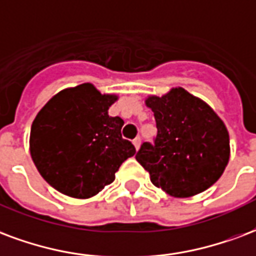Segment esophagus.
<instances>
[{
  "label": "esophagus",
  "instance_id": "esophagus-1",
  "mask_svg": "<svg viewBox=\"0 0 256 256\" xmlns=\"http://www.w3.org/2000/svg\"><path fill=\"white\" fill-rule=\"evenodd\" d=\"M133 145L134 148H136V150H138V149H140V145H141V138L137 137L136 140H133Z\"/></svg>",
  "mask_w": 256,
  "mask_h": 256
}]
</instances>
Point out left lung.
I'll use <instances>...</instances> for the list:
<instances>
[{"label": "left lung", "instance_id": "obj_1", "mask_svg": "<svg viewBox=\"0 0 256 256\" xmlns=\"http://www.w3.org/2000/svg\"><path fill=\"white\" fill-rule=\"evenodd\" d=\"M146 107L154 114V145L144 142L136 154L150 182L175 198L208 190L225 171L230 156L225 123L204 100L182 86L150 94Z\"/></svg>", "mask_w": 256, "mask_h": 256}]
</instances>
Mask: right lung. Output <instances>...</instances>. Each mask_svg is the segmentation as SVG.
Masks as SVG:
<instances>
[{
  "label": "right lung",
  "mask_w": 256,
  "mask_h": 256,
  "mask_svg": "<svg viewBox=\"0 0 256 256\" xmlns=\"http://www.w3.org/2000/svg\"><path fill=\"white\" fill-rule=\"evenodd\" d=\"M116 94L90 82L54 94L31 126L30 153L42 178L64 196L86 200L112 183L136 148L123 140V120L110 116Z\"/></svg>",
  "instance_id": "add662e5"
}]
</instances>
